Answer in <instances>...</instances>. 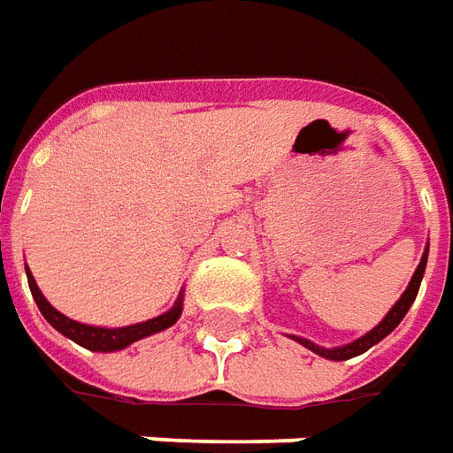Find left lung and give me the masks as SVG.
<instances>
[{
    "label": "left lung",
    "instance_id": "8db88e82",
    "mask_svg": "<svg viewBox=\"0 0 453 453\" xmlns=\"http://www.w3.org/2000/svg\"><path fill=\"white\" fill-rule=\"evenodd\" d=\"M425 267H426V252L422 255V262L417 265V272L412 274V281H410V287L404 289V294L397 299V303L390 309V314L382 319L380 324L375 326L372 331H368L365 336L358 338V341H353V343H348V346H341V348H321L311 343V341H306V338H296L302 346H306L309 350H314L316 356H321V358H328V360H348L353 358V356H360V353H365L368 348H372L375 343H380L382 338L388 336L395 331V326L400 324L404 319V314L410 311V306H412L414 296L419 292V284H422V277H425Z\"/></svg>",
    "mask_w": 453,
    "mask_h": 453
}]
</instances>
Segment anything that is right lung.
I'll return each instance as SVG.
<instances>
[{
	"label": "right lung",
	"mask_w": 453,
	"mask_h": 453,
	"mask_svg": "<svg viewBox=\"0 0 453 453\" xmlns=\"http://www.w3.org/2000/svg\"><path fill=\"white\" fill-rule=\"evenodd\" d=\"M28 277V289L34 294V302L39 303L41 314L49 321L56 331H61L63 336H68L71 341H75L78 346L88 348V350H100V353H107V350H119V348H127L129 343H134L139 338H147L157 331H164L169 326L176 324V319L181 316V299L176 302L172 311L157 316V319H150L144 324L125 326V328H100V326H85L73 321L68 316H63L61 311H56L46 296L41 294V289L36 287V280L31 277V272H27Z\"/></svg>",
	"instance_id": "add662e5"
}]
</instances>
